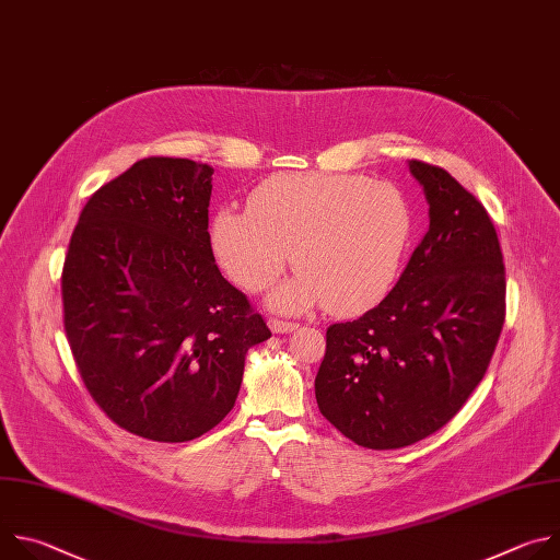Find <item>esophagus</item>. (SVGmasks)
<instances>
[{"label": "esophagus", "mask_w": 560, "mask_h": 560, "mask_svg": "<svg viewBox=\"0 0 560 560\" xmlns=\"http://www.w3.org/2000/svg\"><path fill=\"white\" fill-rule=\"evenodd\" d=\"M268 326H270V330L277 332V335H288V332H292V330L299 328V326L292 324V322H281V318H270Z\"/></svg>", "instance_id": "34e87169"}]
</instances>
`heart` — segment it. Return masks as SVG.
Instances as JSON below:
<instances>
[{
	"instance_id": "obj_1",
	"label": "heart",
	"mask_w": 560,
	"mask_h": 560,
	"mask_svg": "<svg viewBox=\"0 0 560 560\" xmlns=\"http://www.w3.org/2000/svg\"><path fill=\"white\" fill-rule=\"evenodd\" d=\"M248 208L212 217V257L250 292L272 285L294 261L301 270L270 296L283 312L328 303L354 314L376 305L396 281L415 230L401 190L359 175H279L253 192Z\"/></svg>"
}]
</instances>
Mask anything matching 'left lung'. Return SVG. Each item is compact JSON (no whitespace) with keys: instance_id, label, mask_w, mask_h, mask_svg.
Returning <instances> with one entry per match:
<instances>
[{"instance_id":"obj_1","label":"left lung","mask_w":560,"mask_h":560,"mask_svg":"<svg viewBox=\"0 0 560 560\" xmlns=\"http://www.w3.org/2000/svg\"><path fill=\"white\" fill-rule=\"evenodd\" d=\"M430 228L392 292L326 332L322 415L370 450L441 430L481 383L505 322V266L488 210L447 171L408 162Z\"/></svg>"}]
</instances>
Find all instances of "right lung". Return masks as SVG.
<instances>
[{
	"mask_svg": "<svg viewBox=\"0 0 560 560\" xmlns=\"http://www.w3.org/2000/svg\"><path fill=\"white\" fill-rule=\"evenodd\" d=\"M212 168L148 156L79 214L61 275L63 328L95 404L162 443L212 430L236 401L246 354L270 339L208 242Z\"/></svg>",
	"mask_w": 560,
	"mask_h": 560,
	"instance_id": "add662e5",
	"label": "right lung"
}]
</instances>
